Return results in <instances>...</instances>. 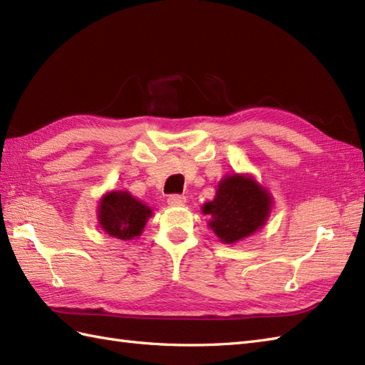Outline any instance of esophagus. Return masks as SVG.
I'll return each mask as SVG.
<instances>
[{"label":"esophagus","mask_w":365,"mask_h":365,"mask_svg":"<svg viewBox=\"0 0 365 365\" xmlns=\"http://www.w3.org/2000/svg\"><path fill=\"white\" fill-rule=\"evenodd\" d=\"M185 202H186V197L180 196V194H171V196L168 197V203H169V205H173V207L183 205Z\"/></svg>","instance_id":"34e87169"}]
</instances>
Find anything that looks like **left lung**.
Here are the masks:
<instances>
[{"label": "left lung", "instance_id": "obj_1", "mask_svg": "<svg viewBox=\"0 0 365 365\" xmlns=\"http://www.w3.org/2000/svg\"><path fill=\"white\" fill-rule=\"evenodd\" d=\"M272 197L252 175L233 174L219 182L216 196L202 207L208 225L225 244L238 242L264 225Z\"/></svg>", "mask_w": 365, "mask_h": 365}]
</instances>
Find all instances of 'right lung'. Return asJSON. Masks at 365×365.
I'll return each mask as SVG.
<instances>
[{
  "label": "right lung",
  "mask_w": 365,
  "mask_h": 365,
  "mask_svg": "<svg viewBox=\"0 0 365 365\" xmlns=\"http://www.w3.org/2000/svg\"><path fill=\"white\" fill-rule=\"evenodd\" d=\"M150 216L152 210L129 191L107 192L98 208V221L103 230L124 241L140 236Z\"/></svg>",
  "instance_id": "1"
}]
</instances>
